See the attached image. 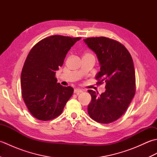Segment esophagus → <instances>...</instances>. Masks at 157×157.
<instances>
[{
  "label": "esophagus",
  "mask_w": 157,
  "mask_h": 157,
  "mask_svg": "<svg viewBox=\"0 0 157 157\" xmlns=\"http://www.w3.org/2000/svg\"><path fill=\"white\" fill-rule=\"evenodd\" d=\"M84 92V90H82V89H79V88H75L74 89V93L76 94H78L79 93L83 92Z\"/></svg>",
  "instance_id": "34e87169"
}]
</instances>
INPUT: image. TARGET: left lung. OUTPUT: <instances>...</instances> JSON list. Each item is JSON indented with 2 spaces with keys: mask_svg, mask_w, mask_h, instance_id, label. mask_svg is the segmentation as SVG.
Listing matches in <instances>:
<instances>
[{
  "mask_svg": "<svg viewBox=\"0 0 157 157\" xmlns=\"http://www.w3.org/2000/svg\"><path fill=\"white\" fill-rule=\"evenodd\" d=\"M97 56L100 71L96 75L98 84L106 82L105 92L98 96L92 90L88 113L94 121L109 123L121 117L134 98L136 76L133 60L129 51L121 43L106 37L84 40Z\"/></svg>",
  "mask_w": 157,
  "mask_h": 157,
  "instance_id": "1",
  "label": "left lung"
}]
</instances>
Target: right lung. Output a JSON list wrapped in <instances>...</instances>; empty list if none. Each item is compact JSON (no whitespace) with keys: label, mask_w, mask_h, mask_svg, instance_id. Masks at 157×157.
<instances>
[{"label":"right lung","mask_w":157,"mask_h":157,"mask_svg":"<svg viewBox=\"0 0 157 157\" xmlns=\"http://www.w3.org/2000/svg\"><path fill=\"white\" fill-rule=\"evenodd\" d=\"M81 38L55 35L38 42L26 58L21 75L22 97L31 114L48 121L61 114L73 93L55 78L71 47Z\"/></svg>","instance_id":"obj_1"}]
</instances>
